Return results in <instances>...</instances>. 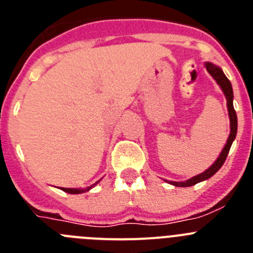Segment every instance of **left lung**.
<instances>
[{
    "label": "left lung",
    "instance_id": "obj_1",
    "mask_svg": "<svg viewBox=\"0 0 253 253\" xmlns=\"http://www.w3.org/2000/svg\"><path fill=\"white\" fill-rule=\"evenodd\" d=\"M206 69H207L208 73L211 74L214 80L217 81V84L221 86L222 91H223L224 96L227 99V109H228V115H229V125H231V133H229L228 139H227V143L224 145V148L222 149L221 154L217 158V161L201 174L196 175V177H192L191 179L184 180V182H166L170 183V184L175 185V187H191V185L197 184V183L202 182V180L208 179V178L212 177L213 174H216L217 172L219 170L222 166H223L224 161H226L227 155H228L229 149H231V145H232L233 140L236 138V134H237V114H236L235 108H233V90H232V85H231V81L227 79V76L224 75L222 69L219 66H216V65H213L212 62H206Z\"/></svg>",
    "mask_w": 253,
    "mask_h": 253
}]
</instances>
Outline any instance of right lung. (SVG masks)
<instances>
[{"label": "right lung", "instance_id": "add662e5", "mask_svg": "<svg viewBox=\"0 0 253 253\" xmlns=\"http://www.w3.org/2000/svg\"><path fill=\"white\" fill-rule=\"evenodd\" d=\"M100 182V180H98V182H95L94 184L90 185V187H86V188H61V191L66 192V193H70V194H80V193H84V192H87L90 191V189L94 187V185H96L98 183Z\"/></svg>", "mask_w": 253, "mask_h": 253}]
</instances>
